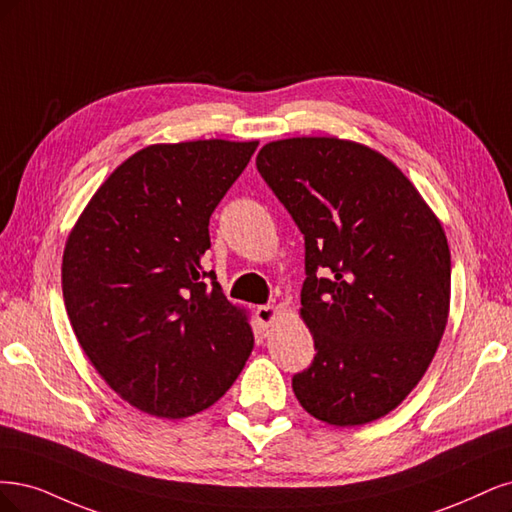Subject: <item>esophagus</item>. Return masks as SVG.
<instances>
[{
    "instance_id": "34e87169",
    "label": "esophagus",
    "mask_w": 512,
    "mask_h": 512,
    "mask_svg": "<svg viewBox=\"0 0 512 512\" xmlns=\"http://www.w3.org/2000/svg\"><path fill=\"white\" fill-rule=\"evenodd\" d=\"M255 317L263 329H268L280 319V308L278 306H259L255 310Z\"/></svg>"
}]
</instances>
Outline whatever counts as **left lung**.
Listing matches in <instances>:
<instances>
[{"mask_svg":"<svg viewBox=\"0 0 512 512\" xmlns=\"http://www.w3.org/2000/svg\"><path fill=\"white\" fill-rule=\"evenodd\" d=\"M257 170L306 242L300 317L317 355L293 376L295 398L336 427L389 415L430 368L449 321L440 219L391 159L353 140H274Z\"/></svg>","mask_w":512,"mask_h":512,"instance_id":"obj_1","label":"left lung"}]
</instances>
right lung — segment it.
<instances>
[{"label":"right lung","instance_id":"1","mask_svg":"<svg viewBox=\"0 0 512 512\" xmlns=\"http://www.w3.org/2000/svg\"><path fill=\"white\" fill-rule=\"evenodd\" d=\"M257 140L151 144L95 191L65 240L63 302L117 395L159 419L217 402L253 351L249 312L204 272L210 214Z\"/></svg>","mask_w":512,"mask_h":512}]
</instances>
